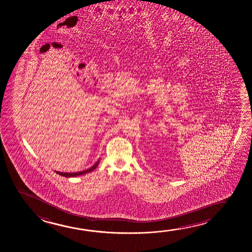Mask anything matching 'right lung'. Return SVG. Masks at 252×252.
Listing matches in <instances>:
<instances>
[{"label": "right lung", "instance_id": "right-lung-1", "mask_svg": "<svg viewBox=\"0 0 252 252\" xmlns=\"http://www.w3.org/2000/svg\"><path fill=\"white\" fill-rule=\"evenodd\" d=\"M98 162L99 161L94 164L93 167H91V169H86V170H83V171H80V172L76 173H63V172H58L57 171V174H59L61 176H63V177H78V176H82V175H84V174H87V173L92 172L93 170H94L98 165Z\"/></svg>", "mask_w": 252, "mask_h": 252}]
</instances>
